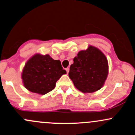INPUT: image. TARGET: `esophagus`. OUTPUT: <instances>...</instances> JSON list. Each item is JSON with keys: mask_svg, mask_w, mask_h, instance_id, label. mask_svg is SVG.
I'll use <instances>...</instances> for the list:
<instances>
[{"mask_svg": "<svg viewBox=\"0 0 135 135\" xmlns=\"http://www.w3.org/2000/svg\"><path fill=\"white\" fill-rule=\"evenodd\" d=\"M69 70H70V69H69V68H66V73L69 74Z\"/></svg>", "mask_w": 135, "mask_h": 135, "instance_id": "obj_1", "label": "esophagus"}]
</instances>
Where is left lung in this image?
I'll return each mask as SVG.
<instances>
[{
	"instance_id": "1",
	"label": "left lung",
	"mask_w": 135,
	"mask_h": 135,
	"mask_svg": "<svg viewBox=\"0 0 135 135\" xmlns=\"http://www.w3.org/2000/svg\"><path fill=\"white\" fill-rule=\"evenodd\" d=\"M70 65L69 78L75 87L83 93H92L104 85L109 72L108 61L104 54L95 46L81 50Z\"/></svg>"
}]
</instances>
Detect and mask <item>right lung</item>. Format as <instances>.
<instances>
[{
  "instance_id": "right-lung-1",
  "label": "right lung",
  "mask_w": 135,
  "mask_h": 135,
  "mask_svg": "<svg viewBox=\"0 0 135 135\" xmlns=\"http://www.w3.org/2000/svg\"><path fill=\"white\" fill-rule=\"evenodd\" d=\"M66 74L59 60H54L49 54H35L25 63L21 78L29 91L44 95L53 90L57 81Z\"/></svg>"
}]
</instances>
